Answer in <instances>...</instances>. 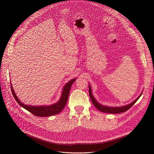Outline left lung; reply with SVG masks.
I'll return each mask as SVG.
<instances>
[{
	"mask_svg": "<svg viewBox=\"0 0 154 154\" xmlns=\"http://www.w3.org/2000/svg\"><path fill=\"white\" fill-rule=\"evenodd\" d=\"M88 88H89V96L91 97V100L92 102L93 105H94V106L96 108L99 110L101 112H105V113H110V114H119V113H122L123 112H125L128 110L130 107L134 105V104L136 103V102L138 100V99L139 97H141L142 93L141 92L140 95H139L137 98L134 101H133L132 103H130V104H128L127 105H124V106H105L102 104H100L99 102H97V100L94 98V96H93L92 93V90H91V85H88Z\"/></svg>",
	"mask_w": 154,
	"mask_h": 154,
	"instance_id": "8db88e82",
	"label": "left lung"
}]
</instances>
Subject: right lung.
Returning a JSON list of instances; mask_svg holds the SVG:
<instances>
[{"instance_id": "obj_1", "label": "right lung", "mask_w": 154, "mask_h": 154, "mask_svg": "<svg viewBox=\"0 0 154 154\" xmlns=\"http://www.w3.org/2000/svg\"><path fill=\"white\" fill-rule=\"evenodd\" d=\"M76 78L72 79L67 82L66 85H64L62 92V95L59 101L57 103H55L53 105H41V106H34V105H27L24 103H22V102L18 100V97L16 96L15 91H14L13 87L11 85V88L12 94L16 100L17 103L19 104L23 108L28 110L29 112L32 113L36 116H39V117H49V116L56 115L60 112L63 109L65 106L66 105L68 97L69 94L70 89H71V86L72 83L76 81Z\"/></svg>"}]
</instances>
